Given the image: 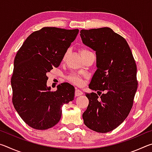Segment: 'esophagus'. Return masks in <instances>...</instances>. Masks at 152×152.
<instances>
[{"label": "esophagus", "mask_w": 152, "mask_h": 152, "mask_svg": "<svg viewBox=\"0 0 152 152\" xmlns=\"http://www.w3.org/2000/svg\"><path fill=\"white\" fill-rule=\"evenodd\" d=\"M82 94H83V92H82L81 91H80V90H78V89L76 90V91H75V95L76 96H79Z\"/></svg>", "instance_id": "1"}]
</instances>
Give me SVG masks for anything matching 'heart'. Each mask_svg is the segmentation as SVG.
I'll return each mask as SVG.
<instances>
[{
	"label": "heart",
	"mask_w": 152,
	"mask_h": 152,
	"mask_svg": "<svg viewBox=\"0 0 152 152\" xmlns=\"http://www.w3.org/2000/svg\"><path fill=\"white\" fill-rule=\"evenodd\" d=\"M80 52L81 56H83L85 54V53L90 52V51L85 50V49H82ZM66 56V53L65 54V56H64V59H65ZM68 79L71 82H72L73 84H76V85H77V86H81L82 83H83V80H82V77H80L79 75H77V74H70V75L68 77Z\"/></svg>",
	"instance_id": "obj_1"
}]
</instances>
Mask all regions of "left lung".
<instances>
[{
	"label": "left lung",
	"instance_id": "1",
	"mask_svg": "<svg viewBox=\"0 0 152 152\" xmlns=\"http://www.w3.org/2000/svg\"><path fill=\"white\" fill-rule=\"evenodd\" d=\"M80 35L82 43L96 51L97 67L89 88L98 94L86 93L89 104L82 115L84 123L96 132H109L132 109L137 88V66L127 42L110 28L82 29Z\"/></svg>",
	"mask_w": 152,
	"mask_h": 152
}]
</instances>
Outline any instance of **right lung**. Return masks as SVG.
Returning a JSON list of instances; mask_svg holds the SVG:
<instances>
[{"label": "right lung", "instance_id": "right-lung-1", "mask_svg": "<svg viewBox=\"0 0 152 152\" xmlns=\"http://www.w3.org/2000/svg\"><path fill=\"white\" fill-rule=\"evenodd\" d=\"M78 32V29L43 27L32 33L17 51L11 78L12 104L31 127H53L61 119L63 105L74 100L73 86L63 83L51 92L46 74L60 66Z\"/></svg>", "mask_w": 152, "mask_h": 152}]
</instances>
